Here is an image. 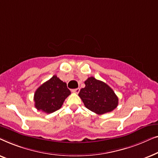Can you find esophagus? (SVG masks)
<instances>
[{
  "label": "esophagus",
  "mask_w": 158,
  "mask_h": 158,
  "mask_svg": "<svg viewBox=\"0 0 158 158\" xmlns=\"http://www.w3.org/2000/svg\"><path fill=\"white\" fill-rule=\"evenodd\" d=\"M79 91H80V88H75V89H73V90H72V92L75 93V94H78Z\"/></svg>",
  "instance_id": "1"
}]
</instances>
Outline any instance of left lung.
<instances>
[{"instance_id": "8db88e82", "label": "left lung", "mask_w": 158, "mask_h": 158, "mask_svg": "<svg viewBox=\"0 0 158 158\" xmlns=\"http://www.w3.org/2000/svg\"><path fill=\"white\" fill-rule=\"evenodd\" d=\"M78 96L88 109L97 114L111 112L117 107L118 98L112 88L104 82L90 77L85 81Z\"/></svg>"}]
</instances>
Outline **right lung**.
I'll return each instance as SVG.
<instances>
[{
  "mask_svg": "<svg viewBox=\"0 0 158 158\" xmlns=\"http://www.w3.org/2000/svg\"><path fill=\"white\" fill-rule=\"evenodd\" d=\"M70 94L66 83L54 75L36 89L34 96V106L39 111L51 114L62 107Z\"/></svg>",
  "mask_w": 158,
  "mask_h": 158,
  "instance_id": "add662e5",
  "label": "right lung"
}]
</instances>
